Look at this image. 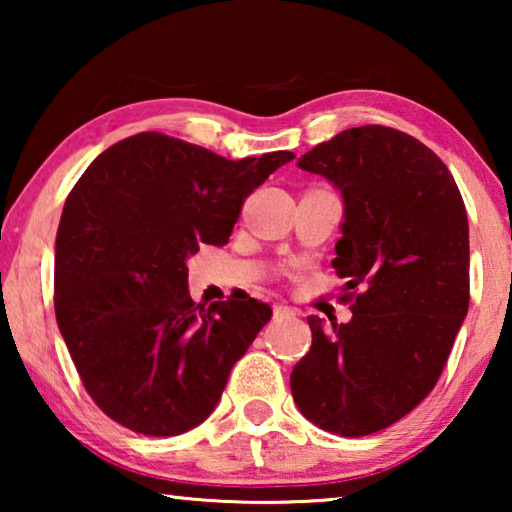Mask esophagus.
<instances>
[{"label": "esophagus", "instance_id": "esophagus-1", "mask_svg": "<svg viewBox=\"0 0 512 512\" xmlns=\"http://www.w3.org/2000/svg\"><path fill=\"white\" fill-rule=\"evenodd\" d=\"M273 316H275V318H291V316H296V314H293V309H289V307H284V305H275V309H273Z\"/></svg>", "mask_w": 512, "mask_h": 512}]
</instances>
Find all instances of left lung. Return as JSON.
Instances as JSON below:
<instances>
[{"label": "left lung", "mask_w": 512, "mask_h": 512, "mask_svg": "<svg viewBox=\"0 0 512 512\" xmlns=\"http://www.w3.org/2000/svg\"><path fill=\"white\" fill-rule=\"evenodd\" d=\"M298 167L341 192L332 266L361 293L350 323L307 318L293 402L320 429L368 436L413 411L445 368L470 305L467 212L443 160L395 128H348Z\"/></svg>", "instance_id": "1"}]
</instances>
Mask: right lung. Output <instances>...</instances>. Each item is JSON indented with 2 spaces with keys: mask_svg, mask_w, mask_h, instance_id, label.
I'll use <instances>...</instances> for the list:
<instances>
[{
  "mask_svg": "<svg viewBox=\"0 0 512 512\" xmlns=\"http://www.w3.org/2000/svg\"><path fill=\"white\" fill-rule=\"evenodd\" d=\"M296 153L228 160L162 133L103 151L69 192L56 235L58 329L99 409L144 436H178L221 400L273 309L196 305L187 259L223 246L241 205Z\"/></svg>",
  "mask_w": 512,
  "mask_h": 512,
  "instance_id": "add662e5",
  "label": "right lung"
}]
</instances>
